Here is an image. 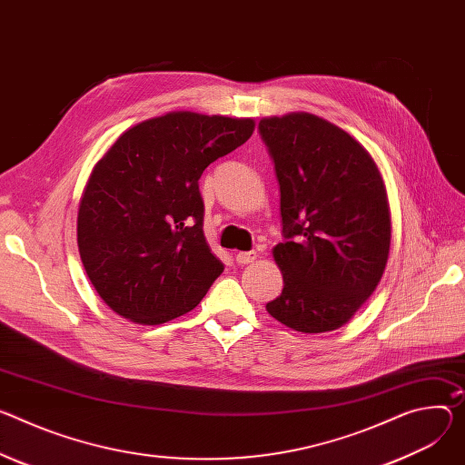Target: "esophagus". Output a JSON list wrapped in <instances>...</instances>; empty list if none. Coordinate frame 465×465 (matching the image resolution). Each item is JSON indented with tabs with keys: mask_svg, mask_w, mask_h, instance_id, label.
Returning a JSON list of instances; mask_svg holds the SVG:
<instances>
[{
	"mask_svg": "<svg viewBox=\"0 0 465 465\" xmlns=\"http://www.w3.org/2000/svg\"><path fill=\"white\" fill-rule=\"evenodd\" d=\"M235 260H237L239 265H248V263L258 260V252H254V250H250V252H237Z\"/></svg>",
	"mask_w": 465,
	"mask_h": 465,
	"instance_id": "obj_1",
	"label": "esophagus"
}]
</instances>
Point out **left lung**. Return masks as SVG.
I'll return each mask as SVG.
<instances>
[{
    "mask_svg": "<svg viewBox=\"0 0 465 465\" xmlns=\"http://www.w3.org/2000/svg\"><path fill=\"white\" fill-rule=\"evenodd\" d=\"M280 183L283 289L267 312L302 333L341 328L382 280L391 211L382 173L351 134L312 113L260 122Z\"/></svg>",
    "mask_w": 465,
    "mask_h": 465,
    "instance_id": "obj_1",
    "label": "left lung"
}]
</instances>
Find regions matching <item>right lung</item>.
<instances>
[{"label":"right lung","instance_id":"right-lung-1","mask_svg":"<svg viewBox=\"0 0 465 465\" xmlns=\"http://www.w3.org/2000/svg\"><path fill=\"white\" fill-rule=\"evenodd\" d=\"M254 118L173 111L125 130L94 164L77 248L100 299L137 324L200 304L221 272L203 230L202 173L254 134Z\"/></svg>","mask_w":465,"mask_h":465}]
</instances>
